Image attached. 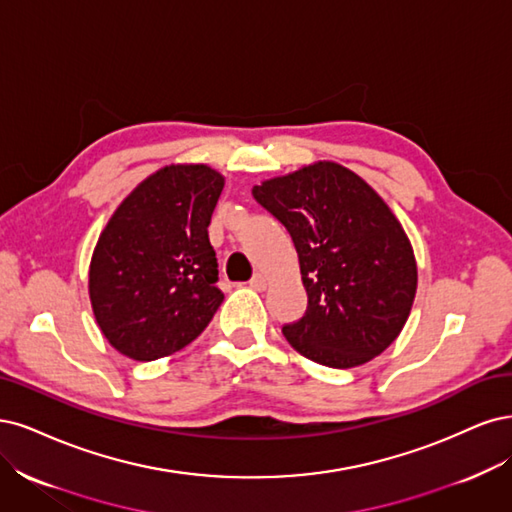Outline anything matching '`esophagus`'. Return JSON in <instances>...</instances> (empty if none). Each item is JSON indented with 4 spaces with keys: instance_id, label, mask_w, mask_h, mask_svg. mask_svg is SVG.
Wrapping results in <instances>:
<instances>
[{
    "instance_id": "1",
    "label": "esophagus",
    "mask_w": 512,
    "mask_h": 512,
    "mask_svg": "<svg viewBox=\"0 0 512 512\" xmlns=\"http://www.w3.org/2000/svg\"><path fill=\"white\" fill-rule=\"evenodd\" d=\"M249 285H251L255 291H263V289L268 287V280H266V276H263V274H255V276L251 278Z\"/></svg>"
}]
</instances>
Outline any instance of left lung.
<instances>
[{
    "label": "left lung",
    "mask_w": 512,
    "mask_h": 512,
    "mask_svg": "<svg viewBox=\"0 0 512 512\" xmlns=\"http://www.w3.org/2000/svg\"><path fill=\"white\" fill-rule=\"evenodd\" d=\"M253 197L298 251L308 308L283 327L293 349L338 370L381 355L417 293L412 244L383 197L336 161L263 180Z\"/></svg>",
    "instance_id": "1"
}]
</instances>
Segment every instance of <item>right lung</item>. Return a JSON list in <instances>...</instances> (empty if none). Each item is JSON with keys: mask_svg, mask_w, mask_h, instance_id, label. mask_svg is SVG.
<instances>
[{"mask_svg": "<svg viewBox=\"0 0 512 512\" xmlns=\"http://www.w3.org/2000/svg\"><path fill=\"white\" fill-rule=\"evenodd\" d=\"M225 178L204 163H172L114 210L89 266L97 325L136 361L168 357L200 336L223 302L208 240Z\"/></svg>", "mask_w": 512, "mask_h": 512, "instance_id": "obj_1", "label": "right lung"}]
</instances>
